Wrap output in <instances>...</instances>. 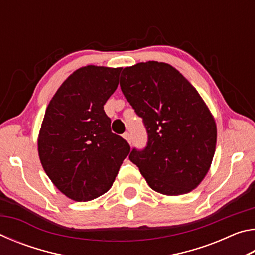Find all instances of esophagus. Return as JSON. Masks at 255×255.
<instances>
[{"mask_svg":"<svg viewBox=\"0 0 255 255\" xmlns=\"http://www.w3.org/2000/svg\"><path fill=\"white\" fill-rule=\"evenodd\" d=\"M123 137L128 141L129 145H131V136H130V133H129V132H125Z\"/></svg>","mask_w":255,"mask_h":255,"instance_id":"obj_1","label":"esophagus"}]
</instances>
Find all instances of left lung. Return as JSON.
I'll use <instances>...</instances> for the list:
<instances>
[{
	"label": "left lung",
	"instance_id": "8db88e82",
	"mask_svg": "<svg viewBox=\"0 0 255 255\" xmlns=\"http://www.w3.org/2000/svg\"><path fill=\"white\" fill-rule=\"evenodd\" d=\"M120 88L147 130L145 149L129 155L146 182L165 196L196 189L213 162L217 127L195 86L170 64L149 60L125 67Z\"/></svg>",
	"mask_w": 255,
	"mask_h": 255
}]
</instances>
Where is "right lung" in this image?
Listing matches in <instances>:
<instances>
[{
	"mask_svg": "<svg viewBox=\"0 0 255 255\" xmlns=\"http://www.w3.org/2000/svg\"><path fill=\"white\" fill-rule=\"evenodd\" d=\"M120 72L122 67L79 68L46 109L38 154L51 182L72 200L89 201L106 193L130 152L127 141L111 132V120L103 110Z\"/></svg>",
	"mask_w": 255,
	"mask_h": 255,
	"instance_id": "add662e5",
	"label": "right lung"
}]
</instances>
